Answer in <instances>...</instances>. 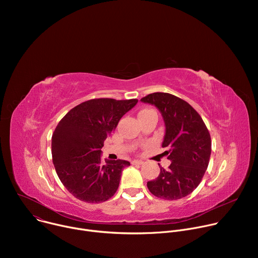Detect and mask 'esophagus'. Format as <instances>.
Segmentation results:
<instances>
[{"mask_svg":"<svg viewBox=\"0 0 258 258\" xmlns=\"http://www.w3.org/2000/svg\"><path fill=\"white\" fill-rule=\"evenodd\" d=\"M144 162L142 160H133L132 161V164L133 165H142Z\"/></svg>","mask_w":258,"mask_h":258,"instance_id":"34e87169","label":"esophagus"}]
</instances>
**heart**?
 Here are the masks:
<instances>
[{
	"label": "heart",
	"mask_w": 258,
	"mask_h": 258,
	"mask_svg": "<svg viewBox=\"0 0 258 258\" xmlns=\"http://www.w3.org/2000/svg\"><path fill=\"white\" fill-rule=\"evenodd\" d=\"M151 111H154V110H152V109H143V110H141V111H140V113H139V114L148 113V112H151Z\"/></svg>",
	"instance_id": "b5f03b06"
}]
</instances>
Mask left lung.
I'll return each mask as SVG.
<instances>
[{
  "label": "left lung",
  "instance_id": "obj_1",
  "mask_svg": "<svg viewBox=\"0 0 258 258\" xmlns=\"http://www.w3.org/2000/svg\"><path fill=\"white\" fill-rule=\"evenodd\" d=\"M154 105L162 115L165 134L163 154L171 161L160 167L154 180L147 182L149 191L164 200H177L191 194L200 183L209 163L211 139L196 110L186 101L168 93H153L141 99Z\"/></svg>",
  "mask_w": 258,
  "mask_h": 258
}]
</instances>
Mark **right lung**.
<instances>
[{
	"mask_svg": "<svg viewBox=\"0 0 258 258\" xmlns=\"http://www.w3.org/2000/svg\"><path fill=\"white\" fill-rule=\"evenodd\" d=\"M138 103L137 99L109 98L86 101L60 120L52 136V157L56 172L76 198L100 203L118 189L125 160L101 162L104 141L113 133L120 118Z\"/></svg>",
	"mask_w": 258,
	"mask_h": 258,
	"instance_id": "right-lung-1",
	"label": "right lung"
}]
</instances>
